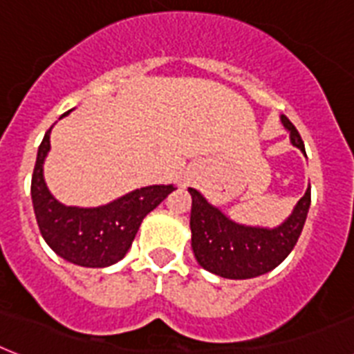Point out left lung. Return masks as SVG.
I'll return each instance as SVG.
<instances>
[{
	"mask_svg": "<svg viewBox=\"0 0 354 354\" xmlns=\"http://www.w3.org/2000/svg\"><path fill=\"white\" fill-rule=\"evenodd\" d=\"M281 123L291 134L292 145L306 154L297 127L286 116H281ZM189 192L192 196V252L205 271L231 280L257 278L280 266L297 245L311 205V189H307L291 216L274 229H267L232 222L207 202L202 192L192 187Z\"/></svg>",
	"mask_w": 354,
	"mask_h": 354,
	"instance_id": "obj_1",
	"label": "left lung"
}]
</instances>
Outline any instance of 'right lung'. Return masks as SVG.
I'll use <instances>...</instances> for the list:
<instances>
[{
	"instance_id": "right-lung-1",
	"label": "right lung",
	"mask_w": 354,
	"mask_h": 354,
	"mask_svg": "<svg viewBox=\"0 0 354 354\" xmlns=\"http://www.w3.org/2000/svg\"><path fill=\"white\" fill-rule=\"evenodd\" d=\"M67 114L65 112L63 116ZM50 131L53 127L45 132L37 149L30 185L39 232L48 247L63 260L94 269L112 266L127 254L143 218L176 187H142L100 207L63 205L50 194L43 178V162L50 151Z\"/></svg>"
}]
</instances>
